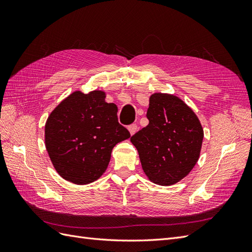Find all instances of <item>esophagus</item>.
I'll list each match as a JSON object with an SVG mask.
<instances>
[{"mask_svg":"<svg viewBox=\"0 0 252 252\" xmlns=\"http://www.w3.org/2000/svg\"><path fill=\"white\" fill-rule=\"evenodd\" d=\"M128 130H129V132H130L131 135L134 134V133L136 132V130H138V125H136V124L129 125V126H128Z\"/></svg>","mask_w":252,"mask_h":252,"instance_id":"esophagus-1","label":"esophagus"}]
</instances>
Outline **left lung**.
<instances>
[{
    "mask_svg": "<svg viewBox=\"0 0 252 252\" xmlns=\"http://www.w3.org/2000/svg\"><path fill=\"white\" fill-rule=\"evenodd\" d=\"M146 117L149 124L130 141L148 179L158 185H173L192 170L200 158L202 125L181 98L167 94L150 96Z\"/></svg>",
    "mask_w": 252,
    "mask_h": 252,
    "instance_id": "1",
    "label": "left lung"
}]
</instances>
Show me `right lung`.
I'll list each match as a JSON object with an SVG mask.
<instances>
[{"label": "right lung", "mask_w": 252, "mask_h": 252, "mask_svg": "<svg viewBox=\"0 0 252 252\" xmlns=\"http://www.w3.org/2000/svg\"><path fill=\"white\" fill-rule=\"evenodd\" d=\"M105 93L74 91L61 102L45 125V145L58 173L78 185L94 182L109 164L112 148L130 138L118 121L116 104Z\"/></svg>", "instance_id": "1"}]
</instances>
